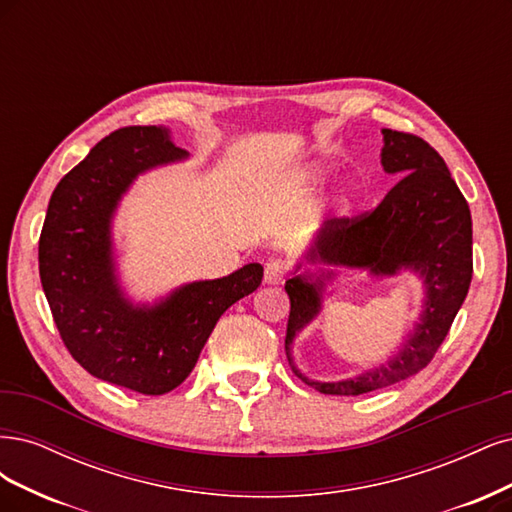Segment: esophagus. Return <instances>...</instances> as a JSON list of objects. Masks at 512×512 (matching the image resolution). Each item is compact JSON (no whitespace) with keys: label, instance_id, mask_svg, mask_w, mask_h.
I'll list each match as a JSON object with an SVG mask.
<instances>
[{"label":"esophagus","instance_id":"1","mask_svg":"<svg viewBox=\"0 0 512 512\" xmlns=\"http://www.w3.org/2000/svg\"><path fill=\"white\" fill-rule=\"evenodd\" d=\"M289 272V263L283 259H272L266 263V270H263V280L268 285H280Z\"/></svg>","mask_w":512,"mask_h":512}]
</instances>
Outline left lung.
Listing matches in <instances>:
<instances>
[{
    "mask_svg": "<svg viewBox=\"0 0 512 512\" xmlns=\"http://www.w3.org/2000/svg\"><path fill=\"white\" fill-rule=\"evenodd\" d=\"M383 136V168L404 176L372 210L329 219L308 257L370 268L376 274L415 268L425 276L427 302L415 334L387 366L349 381L315 383L295 370L289 344L319 312V293L306 274L289 278L285 285L291 302L285 336L289 366L306 385L325 395L385 389L423 370L447 338L472 280V217L447 163L415 134L383 129Z\"/></svg>",
    "mask_w": 512,
    "mask_h": 512,
    "instance_id": "1",
    "label": "left lung"
}]
</instances>
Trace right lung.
Listing matches in <instances>:
<instances>
[{
    "label": "right lung",
    "instance_id": "right-lung-1",
    "mask_svg": "<svg viewBox=\"0 0 512 512\" xmlns=\"http://www.w3.org/2000/svg\"><path fill=\"white\" fill-rule=\"evenodd\" d=\"M185 155L166 125L112 131L59 180L40 234V280L65 349L89 374L144 395L183 383L219 317L263 278L259 263H249L148 310L121 298L108 236L112 210L136 174Z\"/></svg>",
    "mask_w": 512,
    "mask_h": 512
}]
</instances>
